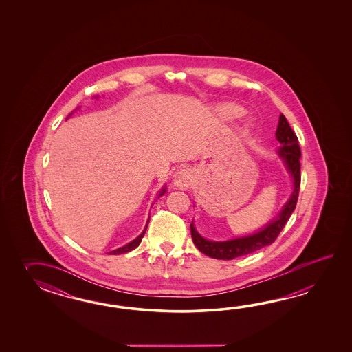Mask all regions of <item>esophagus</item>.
<instances>
[{
    "mask_svg": "<svg viewBox=\"0 0 352 352\" xmlns=\"http://www.w3.org/2000/svg\"><path fill=\"white\" fill-rule=\"evenodd\" d=\"M194 182V173L190 168H181L173 176V184L179 190H186Z\"/></svg>",
    "mask_w": 352,
    "mask_h": 352,
    "instance_id": "1",
    "label": "esophagus"
}]
</instances>
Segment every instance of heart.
Here are the masks:
<instances>
[{
    "mask_svg": "<svg viewBox=\"0 0 352 352\" xmlns=\"http://www.w3.org/2000/svg\"><path fill=\"white\" fill-rule=\"evenodd\" d=\"M243 113L244 111L240 108L239 105L232 104V103L219 105L217 108V118L224 123L238 120L243 116Z\"/></svg>",
    "mask_w": 352,
    "mask_h": 352,
    "instance_id": "obj_1",
    "label": "heart"
}]
</instances>
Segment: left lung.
<instances>
[{
	"mask_svg": "<svg viewBox=\"0 0 352 352\" xmlns=\"http://www.w3.org/2000/svg\"><path fill=\"white\" fill-rule=\"evenodd\" d=\"M278 142L280 143L279 156L283 158L287 170L292 175L293 192L291 199L285 204V208L280 211L276 220L267 225L261 232H255L248 236L228 240V241H211L202 238L195 229L194 223L190 225L191 235L196 248L204 253L209 255L210 258L230 261L241 255L250 254L262 248L270 245L277 239L279 232L283 230L288 219L292 215L296 209L298 200L299 187H300V148H299L298 138L293 132L288 120L283 114L279 116L277 132H276Z\"/></svg>",
	"mask_w": 352,
	"mask_h": 352,
	"instance_id": "1",
	"label": "left lung"
}]
</instances>
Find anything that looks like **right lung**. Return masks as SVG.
Here are the masks:
<instances>
[{
    "label": "right lung",
    "mask_w": 352,
    "mask_h": 352,
    "mask_svg": "<svg viewBox=\"0 0 352 352\" xmlns=\"http://www.w3.org/2000/svg\"><path fill=\"white\" fill-rule=\"evenodd\" d=\"M166 188L164 187L162 188V191L160 192L158 196H162V195L165 194ZM148 221H150V219L147 220V225H146V228H144V230L141 232V235L140 236H137L135 240H132L131 243H128L127 245H124V247L118 248V249H116V250H113V252H109V254L117 255V254H123V253H127V252H131V250H133L135 248L138 247L140 244H141V240H142L143 235H144V232L147 230V226H148Z\"/></svg>",
    "instance_id": "right-lung-1"
}]
</instances>
